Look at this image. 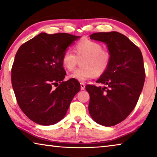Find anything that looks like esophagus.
<instances>
[{"label":"esophagus","instance_id":"1","mask_svg":"<svg viewBox=\"0 0 157 157\" xmlns=\"http://www.w3.org/2000/svg\"><path fill=\"white\" fill-rule=\"evenodd\" d=\"M80 87H81V90H84L85 89V84L84 83H80Z\"/></svg>","mask_w":157,"mask_h":157}]
</instances>
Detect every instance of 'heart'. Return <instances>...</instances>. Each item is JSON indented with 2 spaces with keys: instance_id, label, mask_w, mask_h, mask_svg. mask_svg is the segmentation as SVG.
I'll list each match as a JSON object with an SVG mask.
<instances>
[{
  "instance_id": "obj_1",
  "label": "heart",
  "mask_w": 157,
  "mask_h": 157,
  "mask_svg": "<svg viewBox=\"0 0 157 157\" xmlns=\"http://www.w3.org/2000/svg\"><path fill=\"white\" fill-rule=\"evenodd\" d=\"M76 55L72 50H66L62 56V64L68 71H73L79 60L82 68L77 69L69 75L70 79L79 82H85L95 75H102L109 65L111 54L107 50L102 49V46L89 39H82L75 47Z\"/></svg>"
}]
</instances>
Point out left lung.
Listing matches in <instances>:
<instances>
[{
    "mask_svg": "<svg viewBox=\"0 0 157 157\" xmlns=\"http://www.w3.org/2000/svg\"><path fill=\"white\" fill-rule=\"evenodd\" d=\"M90 39L107 45L111 61L96 81L103 86H86L90 95L89 111L95 123L113 126L129 115L141 94L145 78L142 53L118 32L94 33Z\"/></svg>",
    "mask_w": 157,
    "mask_h": 157,
    "instance_id": "left-lung-1",
    "label": "left lung"
}]
</instances>
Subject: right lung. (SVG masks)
<instances>
[{
	"label": "right lung",
	"mask_w": 157,
	"mask_h": 157,
	"mask_svg": "<svg viewBox=\"0 0 157 157\" xmlns=\"http://www.w3.org/2000/svg\"><path fill=\"white\" fill-rule=\"evenodd\" d=\"M79 38L41 33L18 48L12 68V87L18 106L34 123H57L80 90L78 80L63 81L66 73L62 64L63 53Z\"/></svg>",
	"instance_id": "right-lung-1"
}]
</instances>
